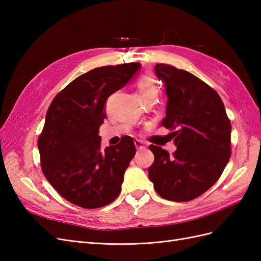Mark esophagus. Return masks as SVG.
Instances as JSON below:
<instances>
[{
    "instance_id": "esophagus-1",
    "label": "esophagus",
    "mask_w": 261,
    "mask_h": 261,
    "mask_svg": "<svg viewBox=\"0 0 261 261\" xmlns=\"http://www.w3.org/2000/svg\"><path fill=\"white\" fill-rule=\"evenodd\" d=\"M134 143H135V146H136V148L138 150H143V149L146 148V146L143 143H141L140 140H138V139H135V141H134Z\"/></svg>"
}]
</instances>
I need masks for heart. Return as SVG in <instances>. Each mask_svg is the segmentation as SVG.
<instances>
[{"mask_svg": "<svg viewBox=\"0 0 261 261\" xmlns=\"http://www.w3.org/2000/svg\"><path fill=\"white\" fill-rule=\"evenodd\" d=\"M137 88L141 98H156L158 93H159V87H158L155 78L151 74H145L141 76L137 82Z\"/></svg>", "mask_w": 261, "mask_h": 261, "instance_id": "obj_1", "label": "heart"}]
</instances>
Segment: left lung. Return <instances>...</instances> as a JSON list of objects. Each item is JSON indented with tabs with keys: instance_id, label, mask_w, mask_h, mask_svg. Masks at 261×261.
I'll list each match as a JSON object with an SVG mask.
<instances>
[{
	"instance_id": "obj_1",
	"label": "left lung",
	"mask_w": 261,
	"mask_h": 261,
	"mask_svg": "<svg viewBox=\"0 0 261 261\" xmlns=\"http://www.w3.org/2000/svg\"><path fill=\"white\" fill-rule=\"evenodd\" d=\"M168 96L162 121L177 147L172 155L154 145L150 180L162 198L188 201L216 183L231 156V122L218 92L198 77L169 64H156Z\"/></svg>"
}]
</instances>
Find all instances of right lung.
I'll return each instance as SVG.
<instances>
[{
    "instance_id": "add662e5",
    "label": "right lung",
    "mask_w": 261,
    "mask_h": 261,
    "mask_svg": "<svg viewBox=\"0 0 261 261\" xmlns=\"http://www.w3.org/2000/svg\"><path fill=\"white\" fill-rule=\"evenodd\" d=\"M140 63L89 70L59 92L48 109L38 139L45 178L62 197L76 206L96 209L115 200L125 170L136 153L125 136L101 149L99 128L106 118L108 98L127 84Z\"/></svg>"
}]
</instances>
